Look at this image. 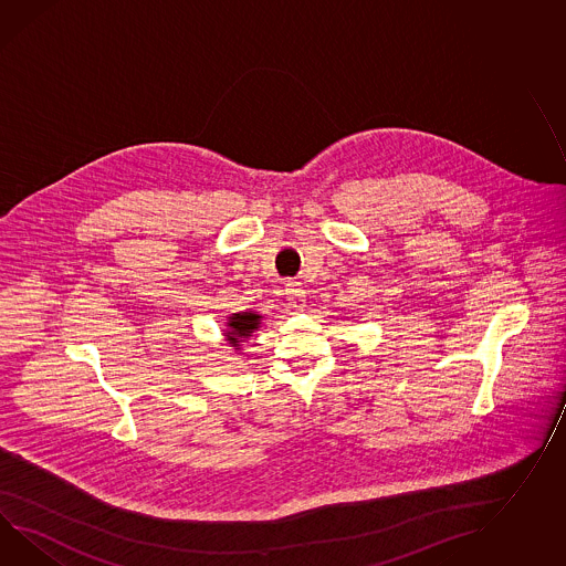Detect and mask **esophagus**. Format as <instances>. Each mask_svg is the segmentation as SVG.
<instances>
[{
    "label": "esophagus",
    "instance_id": "esophagus-1",
    "mask_svg": "<svg viewBox=\"0 0 566 566\" xmlns=\"http://www.w3.org/2000/svg\"><path fill=\"white\" fill-rule=\"evenodd\" d=\"M284 292H286L290 308H303L304 290L298 282H289Z\"/></svg>",
    "mask_w": 566,
    "mask_h": 566
}]
</instances>
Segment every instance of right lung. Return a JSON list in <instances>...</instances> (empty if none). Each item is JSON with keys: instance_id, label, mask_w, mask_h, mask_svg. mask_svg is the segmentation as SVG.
<instances>
[{"instance_id": "obj_1", "label": "right lung", "mask_w": 566, "mask_h": 566, "mask_svg": "<svg viewBox=\"0 0 566 566\" xmlns=\"http://www.w3.org/2000/svg\"><path fill=\"white\" fill-rule=\"evenodd\" d=\"M260 315H253V313H245V315H233L231 317V332L227 333L229 337V344L237 347L243 339H248L251 333L255 332L260 327Z\"/></svg>"}]
</instances>
